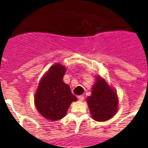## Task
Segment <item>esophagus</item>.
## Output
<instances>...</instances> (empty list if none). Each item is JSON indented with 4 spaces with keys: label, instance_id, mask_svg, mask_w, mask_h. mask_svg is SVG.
Listing matches in <instances>:
<instances>
[{
    "label": "esophagus",
    "instance_id": "esophagus-1",
    "mask_svg": "<svg viewBox=\"0 0 148 148\" xmlns=\"http://www.w3.org/2000/svg\"><path fill=\"white\" fill-rule=\"evenodd\" d=\"M78 99L79 101H83L84 99V97L83 95H78Z\"/></svg>",
    "mask_w": 148,
    "mask_h": 148
}]
</instances>
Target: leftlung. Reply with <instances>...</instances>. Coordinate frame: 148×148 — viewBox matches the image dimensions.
Returning <instances> with one entry per match:
<instances>
[{
    "label": "left lung",
    "mask_w": 148,
    "mask_h": 148,
    "mask_svg": "<svg viewBox=\"0 0 148 148\" xmlns=\"http://www.w3.org/2000/svg\"><path fill=\"white\" fill-rule=\"evenodd\" d=\"M87 102L92 117L97 121H108L118 110L119 101L116 92L101 77L96 78L92 95L87 98Z\"/></svg>",
    "instance_id": "obj_1"
}]
</instances>
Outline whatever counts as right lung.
<instances>
[{
  "label": "right lung",
  "mask_w": 148,
  "mask_h": 148,
  "mask_svg": "<svg viewBox=\"0 0 148 148\" xmlns=\"http://www.w3.org/2000/svg\"><path fill=\"white\" fill-rule=\"evenodd\" d=\"M66 68L60 64L51 66L41 78L35 95V105L40 114L51 121L61 119L77 98L63 82Z\"/></svg>",
  "instance_id": "add662e5"
}]
</instances>
